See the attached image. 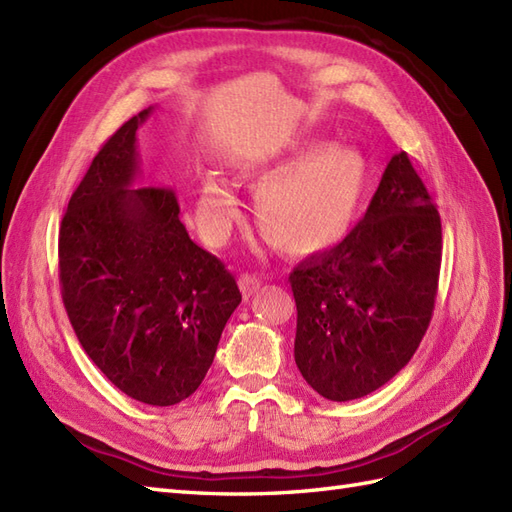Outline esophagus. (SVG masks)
I'll return each mask as SVG.
<instances>
[{"label": "esophagus", "instance_id": "esophagus-1", "mask_svg": "<svg viewBox=\"0 0 512 512\" xmlns=\"http://www.w3.org/2000/svg\"><path fill=\"white\" fill-rule=\"evenodd\" d=\"M259 285H261V281L255 275H248V272L240 277V290L244 296L255 294L259 290Z\"/></svg>", "mask_w": 512, "mask_h": 512}]
</instances>
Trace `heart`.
Returning <instances> with one entry per match:
<instances>
[{
	"mask_svg": "<svg viewBox=\"0 0 512 512\" xmlns=\"http://www.w3.org/2000/svg\"><path fill=\"white\" fill-rule=\"evenodd\" d=\"M255 218L270 244L292 255L336 246L358 220L368 172L360 152L344 146H310L261 174ZM240 216L227 181L202 176L196 220L211 242H220Z\"/></svg>",
	"mask_w": 512,
	"mask_h": 512,
	"instance_id": "1",
	"label": "heart"
}]
</instances>
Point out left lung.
Wrapping results in <instances>:
<instances>
[{
	"mask_svg": "<svg viewBox=\"0 0 512 512\" xmlns=\"http://www.w3.org/2000/svg\"><path fill=\"white\" fill-rule=\"evenodd\" d=\"M441 257V216L399 152L351 233L290 272L294 360L318 395L366 397L410 362L430 327Z\"/></svg>",
	"mask_w": 512,
	"mask_h": 512,
	"instance_id": "1",
	"label": "left lung"
}]
</instances>
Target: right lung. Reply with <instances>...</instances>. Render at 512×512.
<instances>
[{"mask_svg":"<svg viewBox=\"0 0 512 512\" xmlns=\"http://www.w3.org/2000/svg\"><path fill=\"white\" fill-rule=\"evenodd\" d=\"M150 111L106 139L71 194L58 279L69 323L109 382L148 406H174L202 384L242 294L189 240L174 189L130 187Z\"/></svg>","mask_w":512,"mask_h":512,"instance_id":"add662e5","label":"right lung"}]
</instances>
